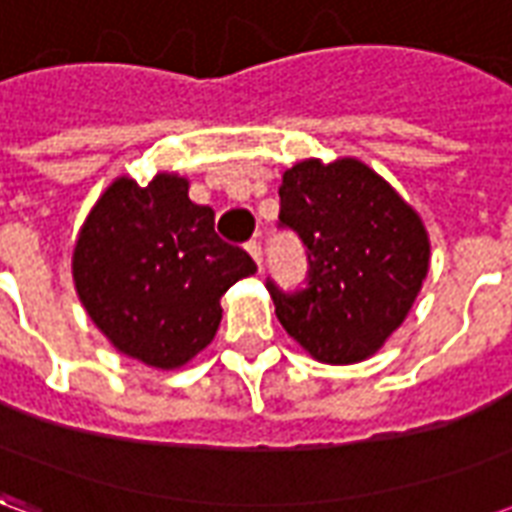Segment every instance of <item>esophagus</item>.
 I'll return each instance as SVG.
<instances>
[{
    "label": "esophagus",
    "mask_w": 512,
    "mask_h": 512,
    "mask_svg": "<svg viewBox=\"0 0 512 512\" xmlns=\"http://www.w3.org/2000/svg\"><path fill=\"white\" fill-rule=\"evenodd\" d=\"M246 252L252 255L257 268H263V246H260V241H249V244H246Z\"/></svg>",
    "instance_id": "34e87169"
}]
</instances>
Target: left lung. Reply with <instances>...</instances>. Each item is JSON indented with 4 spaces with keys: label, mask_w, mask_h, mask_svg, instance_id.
I'll use <instances>...</instances> for the list:
<instances>
[{
    "label": "left lung",
    "mask_w": 512,
    "mask_h": 512,
    "mask_svg": "<svg viewBox=\"0 0 512 512\" xmlns=\"http://www.w3.org/2000/svg\"><path fill=\"white\" fill-rule=\"evenodd\" d=\"M279 227L307 246V288L268 293L279 323L326 365L373 356L406 321L428 274L430 241L417 211L356 161H299L282 175Z\"/></svg>",
    "instance_id": "8db88e82"
}]
</instances>
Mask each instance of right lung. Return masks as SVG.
I'll return each instance as SVG.
<instances>
[{
  "instance_id": "add662e5",
  "label": "right lung",
  "mask_w": 512,
  "mask_h": 512,
  "mask_svg": "<svg viewBox=\"0 0 512 512\" xmlns=\"http://www.w3.org/2000/svg\"><path fill=\"white\" fill-rule=\"evenodd\" d=\"M224 244L213 211L189 200V180L161 172L147 186L117 178L73 246V285L120 354L158 370L186 365L211 343L230 285L255 274Z\"/></svg>"
}]
</instances>
